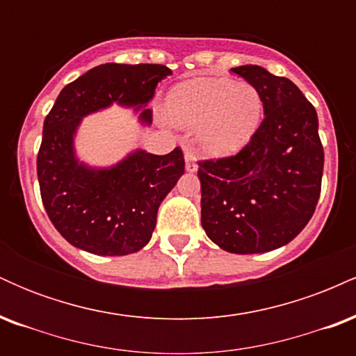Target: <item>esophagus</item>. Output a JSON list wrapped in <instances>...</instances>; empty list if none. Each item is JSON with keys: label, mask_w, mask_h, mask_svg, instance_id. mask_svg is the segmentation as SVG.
Instances as JSON below:
<instances>
[{"label": "esophagus", "mask_w": 356, "mask_h": 356, "mask_svg": "<svg viewBox=\"0 0 356 356\" xmlns=\"http://www.w3.org/2000/svg\"><path fill=\"white\" fill-rule=\"evenodd\" d=\"M186 170L187 172H195L197 170V159H195V155L192 152H186Z\"/></svg>", "instance_id": "obj_1"}]
</instances>
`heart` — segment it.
I'll use <instances>...</instances> for the list:
<instances>
[{
	"mask_svg": "<svg viewBox=\"0 0 356 356\" xmlns=\"http://www.w3.org/2000/svg\"><path fill=\"white\" fill-rule=\"evenodd\" d=\"M263 95L254 85L231 79H194L175 85L165 100V115L212 155H229L246 147L259 129Z\"/></svg>",
	"mask_w": 356,
	"mask_h": 356,
	"instance_id": "heart-1",
	"label": "heart"
}]
</instances>
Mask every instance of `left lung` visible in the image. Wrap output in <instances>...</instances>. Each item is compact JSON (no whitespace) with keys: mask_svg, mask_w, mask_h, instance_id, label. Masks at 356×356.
<instances>
[{"mask_svg":"<svg viewBox=\"0 0 356 356\" xmlns=\"http://www.w3.org/2000/svg\"><path fill=\"white\" fill-rule=\"evenodd\" d=\"M231 70L259 90L264 120L241 152L199 162L201 222L224 251L256 254L305 229L320 199L325 154L316 110L291 80L257 65Z\"/></svg>","mask_w":356,"mask_h":356,"instance_id":"obj_1","label":"left lung"}]
</instances>
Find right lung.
Returning a JSON list of instances; mask_svg holds the SVG:
<instances>
[{
	"label": "right lung",
	"mask_w": 356,
	"mask_h": 356,
	"mask_svg": "<svg viewBox=\"0 0 356 356\" xmlns=\"http://www.w3.org/2000/svg\"><path fill=\"white\" fill-rule=\"evenodd\" d=\"M172 75L164 65L105 63L60 92L43 124L36 159L40 192L48 218L72 246L97 256L140 251L152 238L157 211L184 174L179 147L167 155L130 152L112 167H90L76 159L81 118L118 104L152 124L155 87Z\"/></svg>",
	"instance_id": "1"
}]
</instances>
